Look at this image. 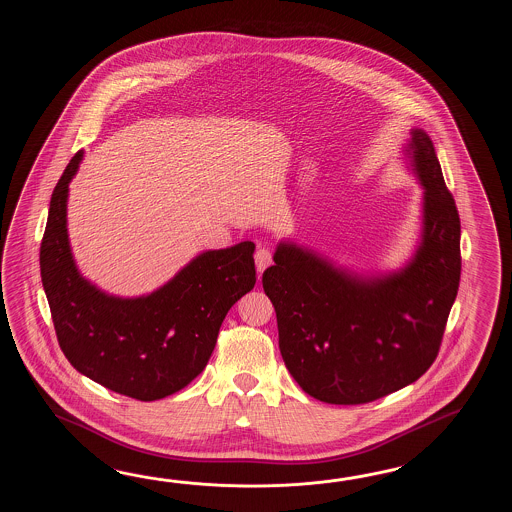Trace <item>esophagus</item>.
I'll return each mask as SVG.
<instances>
[{
    "instance_id": "1",
    "label": "esophagus",
    "mask_w": 512,
    "mask_h": 512,
    "mask_svg": "<svg viewBox=\"0 0 512 512\" xmlns=\"http://www.w3.org/2000/svg\"><path fill=\"white\" fill-rule=\"evenodd\" d=\"M254 261H256V269L263 272L272 263V254L269 249L265 247H258V251L254 254Z\"/></svg>"
}]
</instances>
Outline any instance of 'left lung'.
<instances>
[{
  "label": "left lung",
  "instance_id": "obj_1",
  "mask_svg": "<svg viewBox=\"0 0 512 512\" xmlns=\"http://www.w3.org/2000/svg\"><path fill=\"white\" fill-rule=\"evenodd\" d=\"M406 168L423 188L412 256L388 272H357L282 240L263 272L280 353L311 397L364 404L417 381L439 351L461 274V223L434 142L412 128Z\"/></svg>",
  "mask_w": 512,
  "mask_h": 512
}]
</instances>
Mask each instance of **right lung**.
Masks as SVG:
<instances>
[{
  "label": "right lung",
  "mask_w": 512,
  "mask_h": 512,
  "mask_svg": "<svg viewBox=\"0 0 512 512\" xmlns=\"http://www.w3.org/2000/svg\"><path fill=\"white\" fill-rule=\"evenodd\" d=\"M82 159L80 150L55 186L40 247L58 344L91 381L131 399L157 401L207 366L230 307L256 283L254 243L203 251L152 293H106L78 271L67 234L69 183Z\"/></svg>",
  "instance_id": "add662e5"
}]
</instances>
